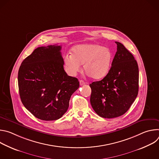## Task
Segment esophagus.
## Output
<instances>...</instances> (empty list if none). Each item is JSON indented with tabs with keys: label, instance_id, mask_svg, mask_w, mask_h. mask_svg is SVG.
Listing matches in <instances>:
<instances>
[{
	"label": "esophagus",
	"instance_id": "esophagus-1",
	"mask_svg": "<svg viewBox=\"0 0 159 159\" xmlns=\"http://www.w3.org/2000/svg\"><path fill=\"white\" fill-rule=\"evenodd\" d=\"M79 82H80V85H84V84H85V82L83 80H80L79 81Z\"/></svg>",
	"mask_w": 159,
	"mask_h": 159
}]
</instances>
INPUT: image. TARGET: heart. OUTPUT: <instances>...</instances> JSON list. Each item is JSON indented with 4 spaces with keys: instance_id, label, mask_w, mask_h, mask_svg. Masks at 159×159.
Returning a JSON list of instances; mask_svg holds the SVG:
<instances>
[{
    "instance_id": "b5f03b06",
    "label": "heart",
    "mask_w": 159,
    "mask_h": 159,
    "mask_svg": "<svg viewBox=\"0 0 159 159\" xmlns=\"http://www.w3.org/2000/svg\"><path fill=\"white\" fill-rule=\"evenodd\" d=\"M112 61V53L107 47L97 44H78L72 49V53H66L63 58L66 72L75 76L84 64L85 72L90 77L99 79L109 71Z\"/></svg>"
}]
</instances>
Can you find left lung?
<instances>
[{
  "label": "left lung",
  "mask_w": 159,
  "mask_h": 159,
  "mask_svg": "<svg viewBox=\"0 0 159 159\" xmlns=\"http://www.w3.org/2000/svg\"><path fill=\"white\" fill-rule=\"evenodd\" d=\"M111 67L106 76L93 82L90 104L97 114L104 118L120 116L129 109L139 93V70L133 55L120 42Z\"/></svg>",
  "instance_id": "1"
}]
</instances>
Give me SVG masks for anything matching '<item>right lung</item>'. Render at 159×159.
<instances>
[{
  "label": "right lung",
  "instance_id": "right-lung-1",
  "mask_svg": "<svg viewBox=\"0 0 159 159\" xmlns=\"http://www.w3.org/2000/svg\"><path fill=\"white\" fill-rule=\"evenodd\" d=\"M61 49L58 45L38 47L23 60L19 69L20 100L41 120L60 118L69 108L71 96L79 87L78 79L64 70Z\"/></svg>",
  "mask_w": 159,
  "mask_h": 159
}]
</instances>
